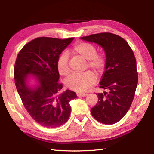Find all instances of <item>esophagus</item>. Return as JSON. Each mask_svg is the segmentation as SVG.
Masks as SVG:
<instances>
[{
	"mask_svg": "<svg viewBox=\"0 0 154 154\" xmlns=\"http://www.w3.org/2000/svg\"><path fill=\"white\" fill-rule=\"evenodd\" d=\"M88 94L85 93H77V96L79 97H85Z\"/></svg>",
	"mask_w": 154,
	"mask_h": 154,
	"instance_id": "esophagus-1",
	"label": "esophagus"
}]
</instances>
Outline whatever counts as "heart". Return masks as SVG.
<instances>
[{
	"label": "heart",
	"instance_id": "heart-1",
	"mask_svg": "<svg viewBox=\"0 0 154 154\" xmlns=\"http://www.w3.org/2000/svg\"><path fill=\"white\" fill-rule=\"evenodd\" d=\"M72 53L87 60L85 69L90 68L96 73L101 75L106 64V56L103 53H98L96 46L92 43L81 41L75 44L72 48ZM57 69L62 76H67L71 72L69 58L66 54H62L57 62ZM96 76L93 72L88 71L80 74H72L65 81L66 87L75 92H83L87 91L94 84Z\"/></svg>",
	"mask_w": 154,
	"mask_h": 154
}]
</instances>
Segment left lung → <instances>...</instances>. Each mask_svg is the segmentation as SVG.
I'll use <instances>...</instances> for the list:
<instances>
[{"instance_id": "1", "label": "left lung", "mask_w": 154, "mask_h": 154, "mask_svg": "<svg viewBox=\"0 0 154 154\" xmlns=\"http://www.w3.org/2000/svg\"><path fill=\"white\" fill-rule=\"evenodd\" d=\"M82 39L98 44L106 56L99 87L109 92L96 94L98 102L91 109V113L100 123L116 124L129 110L135 95L138 72L134 54L126 40L113 33L94 34Z\"/></svg>"}]
</instances>
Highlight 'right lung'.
Segmentation results:
<instances>
[{"mask_svg":"<svg viewBox=\"0 0 154 154\" xmlns=\"http://www.w3.org/2000/svg\"><path fill=\"white\" fill-rule=\"evenodd\" d=\"M66 39L38 37L26 44L20 51L14 66V79L18 94L28 113L41 126L59 127L66 123L71 114L69 102L77 97L67 90L60 91L57 62L62 51L72 42ZM36 75L38 85L31 88L27 85V74Z\"/></svg>","mask_w":154,"mask_h":154,"instance_id":"obj_1","label":"right lung"}]
</instances>
